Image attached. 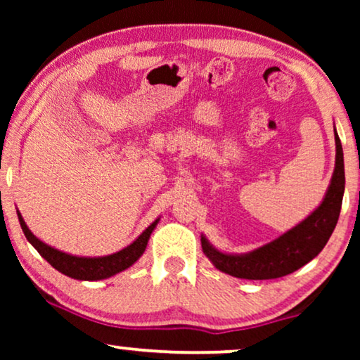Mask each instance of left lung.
Segmentation results:
<instances>
[{
    "mask_svg": "<svg viewBox=\"0 0 360 360\" xmlns=\"http://www.w3.org/2000/svg\"><path fill=\"white\" fill-rule=\"evenodd\" d=\"M336 162L329 186L318 208L278 238L244 254L223 252L201 234V248L210 262L221 272L248 280L278 278L295 272L321 252L336 228L341 213L344 186V154L334 127Z\"/></svg>",
    "mask_w": 360,
    "mask_h": 360,
    "instance_id": "obj_1",
    "label": "left lung"
}]
</instances>
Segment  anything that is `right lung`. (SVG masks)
Returning a JSON list of instances; mask_svg holds the SVG:
<instances>
[{"mask_svg":"<svg viewBox=\"0 0 360 360\" xmlns=\"http://www.w3.org/2000/svg\"><path fill=\"white\" fill-rule=\"evenodd\" d=\"M19 224L26 239L34 245V249L52 265L53 269L58 272L67 275V277L75 278V280H88V282H96V280H105L110 277H115L116 274L124 272L126 269H129L131 265H134L137 260L141 259V255L144 254L149 243V238L152 231L155 229V226L159 224L160 216L155 221H152L150 226L142 231L137 238L132 240L129 245H126L124 249L117 250L115 254L110 255H98V257H85V255H73L67 254L63 250H58L52 245H49L32 234V231L27 228L26 221L18 211Z\"/></svg>","mask_w":360,"mask_h":360,"instance_id":"1","label":"right lung"}]
</instances>
